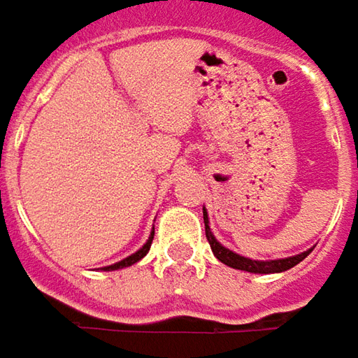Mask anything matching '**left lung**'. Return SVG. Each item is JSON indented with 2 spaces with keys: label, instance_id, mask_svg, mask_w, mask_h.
Masks as SVG:
<instances>
[{
  "label": "left lung",
  "instance_id": "left-lung-1",
  "mask_svg": "<svg viewBox=\"0 0 358 358\" xmlns=\"http://www.w3.org/2000/svg\"><path fill=\"white\" fill-rule=\"evenodd\" d=\"M203 224H206V236L209 245H211V252L213 256L220 259L222 264L229 266V268H236V270H243V272H252V274H280V272H286L290 268H294L296 264H300L302 259L306 258L310 250L302 252V254H296V256H290V258H278V259H252L245 258V256H240L236 252H231L229 248L222 245L220 241L215 240L211 227H209V215H207L206 207H203Z\"/></svg>",
  "mask_w": 358,
  "mask_h": 358
}]
</instances>
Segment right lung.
Here are the masks:
<instances>
[{
  "mask_svg": "<svg viewBox=\"0 0 358 358\" xmlns=\"http://www.w3.org/2000/svg\"><path fill=\"white\" fill-rule=\"evenodd\" d=\"M152 236H155V227H152L151 236H149V240L145 241V245L143 248H138L134 254L131 256H127L124 259H120L117 264H110V266H104V268H100V270H104V272H113V270H120V268H129V266H133L136 264L138 259H143L147 254H149V250H151V243H152Z\"/></svg>",
  "mask_w": 358,
  "mask_h": 358,
  "instance_id": "add662e5",
  "label": "right lung"
}]
</instances>
